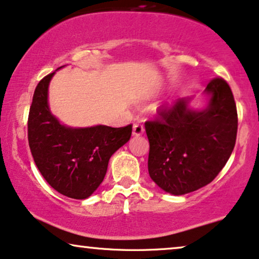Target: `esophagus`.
<instances>
[{"label":"esophagus","mask_w":259,"mask_h":259,"mask_svg":"<svg viewBox=\"0 0 259 259\" xmlns=\"http://www.w3.org/2000/svg\"><path fill=\"white\" fill-rule=\"evenodd\" d=\"M145 133V127L141 123H135L133 126V135L134 136H141Z\"/></svg>","instance_id":"obj_1"}]
</instances>
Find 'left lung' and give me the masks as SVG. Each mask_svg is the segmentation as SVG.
<instances>
[{"mask_svg":"<svg viewBox=\"0 0 259 259\" xmlns=\"http://www.w3.org/2000/svg\"><path fill=\"white\" fill-rule=\"evenodd\" d=\"M207 105L192 109L191 98H179L160 118L146 122L148 172L171 195H185L214 181L233 152L238 114L233 93L217 77L204 90Z\"/></svg>","mask_w":259,"mask_h":259,"instance_id":"8db88e82","label":"left lung"}]
</instances>
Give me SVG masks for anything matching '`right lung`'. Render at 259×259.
Listing matches in <instances>:
<instances>
[{"label":"right lung","mask_w":259,"mask_h":259,"mask_svg":"<svg viewBox=\"0 0 259 259\" xmlns=\"http://www.w3.org/2000/svg\"><path fill=\"white\" fill-rule=\"evenodd\" d=\"M55 73L35 87L28 114V145L35 165L52 188L67 197L84 199L99 188L110 158L130 140L133 126L62 124L51 113L48 100Z\"/></svg>","instance_id":"add662e5"}]
</instances>
